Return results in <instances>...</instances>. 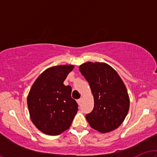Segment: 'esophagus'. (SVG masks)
Masks as SVG:
<instances>
[{
  "mask_svg": "<svg viewBox=\"0 0 157 157\" xmlns=\"http://www.w3.org/2000/svg\"><path fill=\"white\" fill-rule=\"evenodd\" d=\"M77 103H78V105H80V104H81V102H82V99L81 98H80V99H78V100H77Z\"/></svg>",
  "mask_w": 157,
  "mask_h": 157,
  "instance_id": "1",
  "label": "esophagus"
}]
</instances>
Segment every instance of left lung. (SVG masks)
<instances>
[{"mask_svg": "<svg viewBox=\"0 0 157 157\" xmlns=\"http://www.w3.org/2000/svg\"><path fill=\"white\" fill-rule=\"evenodd\" d=\"M79 70L89 83L94 101L92 111L86 115L90 126L102 134L117 128L130 106L128 94L120 75L105 63H85Z\"/></svg>", "mask_w": 157, "mask_h": 157, "instance_id": "8db88e82", "label": "left lung"}]
</instances>
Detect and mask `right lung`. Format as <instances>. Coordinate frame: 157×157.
<instances>
[{
    "label": "right lung",
    "instance_id": "1",
    "mask_svg": "<svg viewBox=\"0 0 157 157\" xmlns=\"http://www.w3.org/2000/svg\"><path fill=\"white\" fill-rule=\"evenodd\" d=\"M73 65L48 68L36 79L27 97L32 122L48 135H59L71 125L78 105L71 98V87L63 84Z\"/></svg>",
    "mask_w": 157,
    "mask_h": 157
}]
</instances>
